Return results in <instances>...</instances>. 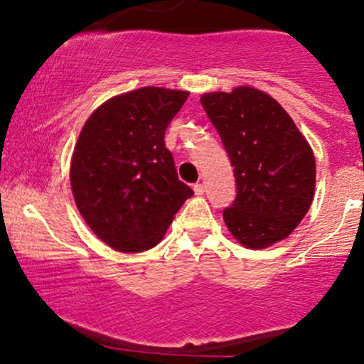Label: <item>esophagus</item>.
<instances>
[{
	"label": "esophagus",
	"instance_id": "obj_1",
	"mask_svg": "<svg viewBox=\"0 0 364 364\" xmlns=\"http://www.w3.org/2000/svg\"><path fill=\"white\" fill-rule=\"evenodd\" d=\"M193 191H195V195H203V191H205V186L202 185V183H196V185L193 186Z\"/></svg>",
	"mask_w": 364,
	"mask_h": 364
}]
</instances>
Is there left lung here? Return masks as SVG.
I'll list each match as a JSON object with an SVG mask.
<instances>
[{
    "label": "left lung",
    "instance_id": "left-lung-1",
    "mask_svg": "<svg viewBox=\"0 0 364 364\" xmlns=\"http://www.w3.org/2000/svg\"><path fill=\"white\" fill-rule=\"evenodd\" d=\"M236 178V198L224 223L246 248L260 250L291 235L310 210L315 156L275 99L253 87L203 94Z\"/></svg>",
    "mask_w": 364,
    "mask_h": 364
}]
</instances>
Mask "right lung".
I'll return each mask as SVG.
<instances>
[{
  "mask_svg": "<svg viewBox=\"0 0 364 364\" xmlns=\"http://www.w3.org/2000/svg\"><path fill=\"white\" fill-rule=\"evenodd\" d=\"M188 95L144 87L106 101L83 124L70 168L75 203L99 240L118 252L154 248L193 195L164 144Z\"/></svg>",
  "mask_w": 364,
  "mask_h": 364,
  "instance_id": "1",
  "label": "right lung"
}]
</instances>
